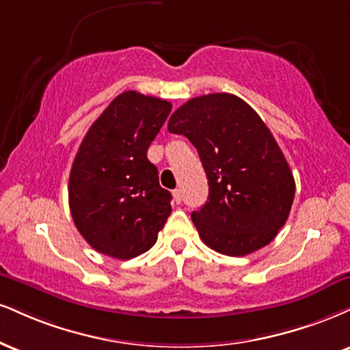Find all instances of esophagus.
I'll return each instance as SVG.
<instances>
[{
  "label": "esophagus",
  "instance_id": "34e87169",
  "mask_svg": "<svg viewBox=\"0 0 350 350\" xmlns=\"http://www.w3.org/2000/svg\"><path fill=\"white\" fill-rule=\"evenodd\" d=\"M172 200H174L176 204H180V202H183V192H180V189H174V191H172Z\"/></svg>",
  "mask_w": 350,
  "mask_h": 350
}]
</instances>
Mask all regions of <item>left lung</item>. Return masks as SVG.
<instances>
[{
    "mask_svg": "<svg viewBox=\"0 0 350 350\" xmlns=\"http://www.w3.org/2000/svg\"><path fill=\"white\" fill-rule=\"evenodd\" d=\"M199 151L208 199L192 212L202 241L226 256L269 244L287 221L295 180L271 130L238 96L213 92L187 100L167 122Z\"/></svg>",
    "mask_w": 350,
    "mask_h": 350,
    "instance_id": "1",
    "label": "left lung"
}]
</instances>
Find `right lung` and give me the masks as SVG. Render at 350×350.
<instances>
[{
    "label": "right lung",
    "mask_w": 350,
    "mask_h": 350,
    "mask_svg": "<svg viewBox=\"0 0 350 350\" xmlns=\"http://www.w3.org/2000/svg\"><path fill=\"white\" fill-rule=\"evenodd\" d=\"M171 103L125 91L84 135L70 172L71 217L98 252L127 260L148 251L171 213V193L146 158Z\"/></svg>",
    "instance_id": "add662e5"
}]
</instances>
